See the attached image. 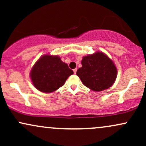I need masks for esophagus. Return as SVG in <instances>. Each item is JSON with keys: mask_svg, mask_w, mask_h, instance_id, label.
Here are the masks:
<instances>
[{"mask_svg": "<svg viewBox=\"0 0 146 146\" xmlns=\"http://www.w3.org/2000/svg\"><path fill=\"white\" fill-rule=\"evenodd\" d=\"M73 72H74V73L75 74V73H76V72H77V68H75V69H73Z\"/></svg>", "mask_w": 146, "mask_h": 146, "instance_id": "obj_1", "label": "esophagus"}]
</instances>
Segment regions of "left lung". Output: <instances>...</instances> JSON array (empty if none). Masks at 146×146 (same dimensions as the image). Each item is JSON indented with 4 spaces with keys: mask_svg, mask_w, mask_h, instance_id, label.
Wrapping results in <instances>:
<instances>
[{
    "mask_svg": "<svg viewBox=\"0 0 146 146\" xmlns=\"http://www.w3.org/2000/svg\"><path fill=\"white\" fill-rule=\"evenodd\" d=\"M82 66L76 74L84 86L94 91H102L115 83L117 70L115 64L105 53L95 52L83 57Z\"/></svg>",
    "mask_w": 146,
    "mask_h": 146,
    "instance_id": "left-lung-1",
    "label": "left lung"
}]
</instances>
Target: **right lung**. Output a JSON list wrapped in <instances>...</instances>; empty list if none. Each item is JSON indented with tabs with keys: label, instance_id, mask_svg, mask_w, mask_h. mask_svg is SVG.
Listing matches in <instances>:
<instances>
[{
	"label": "right lung",
	"instance_id": "obj_1",
	"mask_svg": "<svg viewBox=\"0 0 146 146\" xmlns=\"http://www.w3.org/2000/svg\"><path fill=\"white\" fill-rule=\"evenodd\" d=\"M73 71L58 56L44 55L35 63L30 77L35 88L43 93H52L64 84Z\"/></svg>",
	"mask_w": 146,
	"mask_h": 146
}]
</instances>
